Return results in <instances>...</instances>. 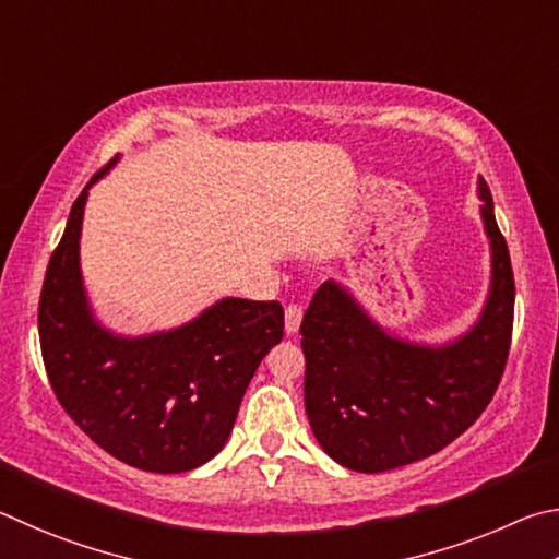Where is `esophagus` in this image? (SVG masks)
Masks as SVG:
<instances>
[{"instance_id":"34e87169","label":"esophagus","mask_w":559,"mask_h":559,"mask_svg":"<svg viewBox=\"0 0 559 559\" xmlns=\"http://www.w3.org/2000/svg\"><path fill=\"white\" fill-rule=\"evenodd\" d=\"M301 317H305V309H301L299 305H289L285 309V331H287V334H297L299 324H301Z\"/></svg>"}]
</instances>
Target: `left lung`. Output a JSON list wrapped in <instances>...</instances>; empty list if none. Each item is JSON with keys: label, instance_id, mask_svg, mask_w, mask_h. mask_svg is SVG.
Returning <instances> with one entry per match:
<instances>
[{"label": "left lung", "instance_id": "1", "mask_svg": "<svg viewBox=\"0 0 559 559\" xmlns=\"http://www.w3.org/2000/svg\"><path fill=\"white\" fill-rule=\"evenodd\" d=\"M478 199L491 242V287L464 336L444 346L397 338L334 280L317 289L301 319L311 432L350 472L380 474L437 454L476 423L501 383L515 282L484 179Z\"/></svg>", "mask_w": 559, "mask_h": 559}]
</instances>
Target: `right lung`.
<instances>
[{"label":"right lung","mask_w":559,"mask_h":559,"mask_svg":"<svg viewBox=\"0 0 559 559\" xmlns=\"http://www.w3.org/2000/svg\"><path fill=\"white\" fill-rule=\"evenodd\" d=\"M48 262L38 338L48 380L73 423L120 462L181 474L221 452L260 360L285 336L280 301L225 297L189 324L117 336L95 319L81 274L87 189Z\"/></svg>","instance_id":"1"}]
</instances>
